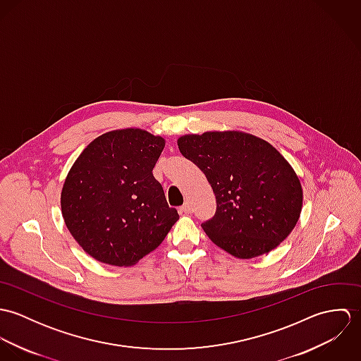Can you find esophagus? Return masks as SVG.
Instances as JSON below:
<instances>
[{
    "mask_svg": "<svg viewBox=\"0 0 361 361\" xmlns=\"http://www.w3.org/2000/svg\"><path fill=\"white\" fill-rule=\"evenodd\" d=\"M179 211H180V212H183V214H190V212L193 211V207H192L190 203H185L183 206L179 208Z\"/></svg>",
    "mask_w": 361,
    "mask_h": 361,
    "instance_id": "1",
    "label": "esophagus"
}]
</instances>
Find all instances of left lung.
Segmentation results:
<instances>
[{
  "label": "left lung",
  "mask_w": 361,
  "mask_h": 361,
  "mask_svg": "<svg viewBox=\"0 0 361 361\" xmlns=\"http://www.w3.org/2000/svg\"><path fill=\"white\" fill-rule=\"evenodd\" d=\"M178 146L204 172L215 195V214L202 226L218 247L253 258L288 238L300 216L303 192L276 149L242 132L186 135Z\"/></svg>",
  "instance_id": "1"
}]
</instances>
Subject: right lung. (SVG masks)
Masks as SVG:
<instances>
[{
	"label": "right lung",
	"mask_w": 361,
	"mask_h": 361,
	"mask_svg": "<svg viewBox=\"0 0 361 361\" xmlns=\"http://www.w3.org/2000/svg\"><path fill=\"white\" fill-rule=\"evenodd\" d=\"M165 142L142 129L108 132L75 161L61 193L65 224L92 257L116 267L157 249L178 211L153 175Z\"/></svg>",
	"instance_id": "right-lung-1"
}]
</instances>
